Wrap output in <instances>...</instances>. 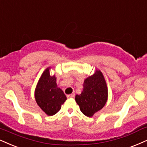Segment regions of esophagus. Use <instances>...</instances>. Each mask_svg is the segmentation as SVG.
<instances>
[{
    "instance_id": "34e87169",
    "label": "esophagus",
    "mask_w": 147,
    "mask_h": 147,
    "mask_svg": "<svg viewBox=\"0 0 147 147\" xmlns=\"http://www.w3.org/2000/svg\"><path fill=\"white\" fill-rule=\"evenodd\" d=\"M75 97V94L74 93H71V94H70V95H67L68 98H69V97H71V98H73V97Z\"/></svg>"
}]
</instances>
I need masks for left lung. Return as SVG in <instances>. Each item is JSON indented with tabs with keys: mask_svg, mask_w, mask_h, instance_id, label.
Wrapping results in <instances>:
<instances>
[{
	"mask_svg": "<svg viewBox=\"0 0 147 147\" xmlns=\"http://www.w3.org/2000/svg\"><path fill=\"white\" fill-rule=\"evenodd\" d=\"M108 97V86L102 72L97 69L93 75L86 78L83 83V90L76 95L75 100L81 112L91 117L104 108Z\"/></svg>",
	"mask_w": 147,
	"mask_h": 147,
	"instance_id": "left-lung-1",
	"label": "left lung"
}]
</instances>
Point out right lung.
Instances as JSON below:
<instances>
[{"instance_id": "1", "label": "right lung", "mask_w": 147, "mask_h": 147, "mask_svg": "<svg viewBox=\"0 0 147 147\" xmlns=\"http://www.w3.org/2000/svg\"><path fill=\"white\" fill-rule=\"evenodd\" d=\"M50 69L51 67H48L44 70L35 90L36 102L48 116L57 114L67 99L63 90L58 87L55 74L50 76Z\"/></svg>"}]
</instances>
